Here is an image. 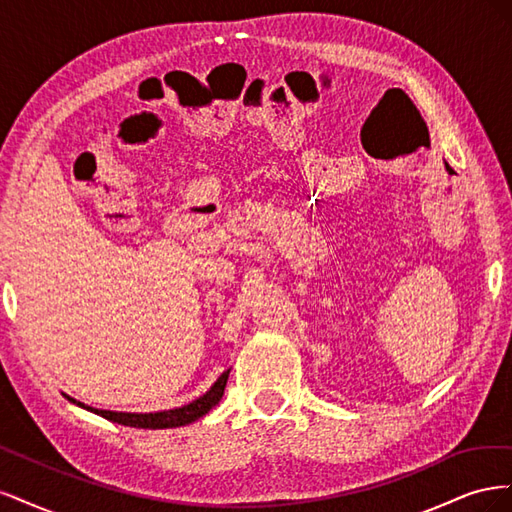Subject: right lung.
<instances>
[{"instance_id": "obj_1", "label": "right lung", "mask_w": 512, "mask_h": 512, "mask_svg": "<svg viewBox=\"0 0 512 512\" xmlns=\"http://www.w3.org/2000/svg\"><path fill=\"white\" fill-rule=\"evenodd\" d=\"M228 374L230 369H226L224 374L211 384V389L196 397L190 404H185L181 408H173V410H160V412H115V410H100V408H91L83 401H76L74 397L66 395L68 401L76 404L79 408H85L89 412H94L106 421H113L119 425H126V427H138V429H173V427H183V425H190L194 421H198L200 416H205L211 408H215L220 404V399L224 395L226 389V382H228Z\"/></svg>"}]
</instances>
